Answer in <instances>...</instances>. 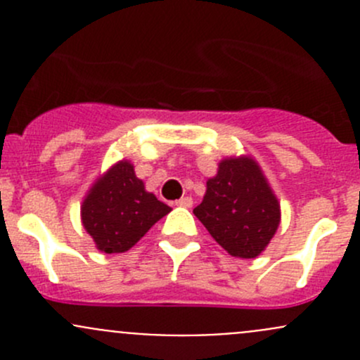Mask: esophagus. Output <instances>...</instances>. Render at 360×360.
Here are the masks:
<instances>
[{"mask_svg":"<svg viewBox=\"0 0 360 360\" xmlns=\"http://www.w3.org/2000/svg\"><path fill=\"white\" fill-rule=\"evenodd\" d=\"M176 205L191 207V205H193V200H191V197H183V198H179V200L176 202Z\"/></svg>","mask_w":360,"mask_h":360,"instance_id":"esophagus-1","label":"esophagus"}]
</instances>
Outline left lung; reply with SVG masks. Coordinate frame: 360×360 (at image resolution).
<instances>
[{
	"mask_svg": "<svg viewBox=\"0 0 360 360\" xmlns=\"http://www.w3.org/2000/svg\"><path fill=\"white\" fill-rule=\"evenodd\" d=\"M195 216L230 256L254 259L281 224V202L259 163L249 155L223 158Z\"/></svg>",
	"mask_w": 360,
	"mask_h": 360,
	"instance_id": "obj_1",
	"label": "left lung"
}]
</instances>
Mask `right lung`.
<instances>
[{"mask_svg":"<svg viewBox=\"0 0 360 360\" xmlns=\"http://www.w3.org/2000/svg\"><path fill=\"white\" fill-rule=\"evenodd\" d=\"M146 191L130 160H120L101 174L82 202V224L104 254L125 252L170 212Z\"/></svg>","mask_w":360,"mask_h":360,"instance_id":"right-lung-1","label":"right lung"}]
</instances>
